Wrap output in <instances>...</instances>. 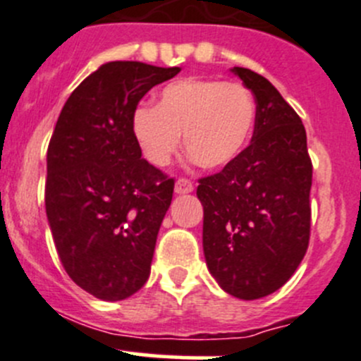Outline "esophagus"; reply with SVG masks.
<instances>
[{"label":"esophagus","instance_id":"esophagus-1","mask_svg":"<svg viewBox=\"0 0 361 361\" xmlns=\"http://www.w3.org/2000/svg\"><path fill=\"white\" fill-rule=\"evenodd\" d=\"M192 190H194V183L190 180H187V178H180L176 181V185H174V192L176 194H188Z\"/></svg>","mask_w":361,"mask_h":361}]
</instances>
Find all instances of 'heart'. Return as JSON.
<instances>
[{
    "label": "heart",
    "mask_w": 361,
    "mask_h": 361,
    "mask_svg": "<svg viewBox=\"0 0 361 361\" xmlns=\"http://www.w3.org/2000/svg\"><path fill=\"white\" fill-rule=\"evenodd\" d=\"M255 101L245 85L211 78H181L164 87L157 104H140L130 133L143 157L166 167L185 134V148L201 167L220 169L248 147Z\"/></svg>",
    "instance_id": "heart-1"
}]
</instances>
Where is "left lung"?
<instances>
[{
	"label": "left lung",
	"instance_id": "8db88e82",
	"mask_svg": "<svg viewBox=\"0 0 361 361\" xmlns=\"http://www.w3.org/2000/svg\"><path fill=\"white\" fill-rule=\"evenodd\" d=\"M257 103L251 143L220 173L201 178L202 248L221 290L255 300L297 271L311 232L312 164L300 116L258 73L232 68Z\"/></svg>",
	"mask_w": 361,
	"mask_h": 361
}]
</instances>
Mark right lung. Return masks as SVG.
I'll list each match as a JSON object with an SVG mask.
<instances>
[{"label": "right lung", "mask_w": 361, "mask_h": 361, "mask_svg": "<svg viewBox=\"0 0 361 361\" xmlns=\"http://www.w3.org/2000/svg\"><path fill=\"white\" fill-rule=\"evenodd\" d=\"M180 68L113 61L68 97L47 152L45 207L68 276L101 300H123L150 276L174 180L141 159L130 115Z\"/></svg>", "instance_id": "obj_1"}]
</instances>
